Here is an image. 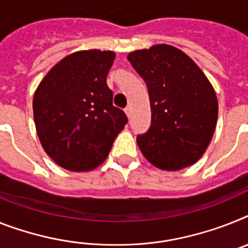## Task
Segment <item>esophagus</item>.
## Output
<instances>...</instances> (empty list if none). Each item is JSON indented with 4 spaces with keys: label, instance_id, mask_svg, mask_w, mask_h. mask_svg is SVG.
<instances>
[{
    "label": "esophagus",
    "instance_id": "esophagus-1",
    "mask_svg": "<svg viewBox=\"0 0 248 248\" xmlns=\"http://www.w3.org/2000/svg\"><path fill=\"white\" fill-rule=\"evenodd\" d=\"M124 112H126V114H127V117L130 118L131 117V107H130V106L124 108Z\"/></svg>",
    "mask_w": 248,
    "mask_h": 248
}]
</instances>
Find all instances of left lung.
<instances>
[{"label": "left lung", "mask_w": 248, "mask_h": 248, "mask_svg": "<svg viewBox=\"0 0 248 248\" xmlns=\"http://www.w3.org/2000/svg\"><path fill=\"white\" fill-rule=\"evenodd\" d=\"M149 89L151 126L137 145L157 169L178 171L197 163L213 137L218 99L213 85L184 51L157 44L127 55Z\"/></svg>", "instance_id": "8db88e82"}]
</instances>
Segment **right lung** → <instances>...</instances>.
I'll return each instance as SVG.
<instances>
[{"label": "right lung", "mask_w": 248, "mask_h": 248, "mask_svg": "<svg viewBox=\"0 0 248 248\" xmlns=\"http://www.w3.org/2000/svg\"><path fill=\"white\" fill-rule=\"evenodd\" d=\"M116 53L91 49L69 54L37 85L34 121L44 151L70 171L101 165L127 117L112 105L107 74Z\"/></svg>", "instance_id": "1"}]
</instances>
